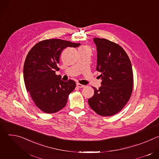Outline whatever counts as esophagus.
Returning a JSON list of instances; mask_svg holds the SVG:
<instances>
[{
  "mask_svg": "<svg viewBox=\"0 0 159 159\" xmlns=\"http://www.w3.org/2000/svg\"><path fill=\"white\" fill-rule=\"evenodd\" d=\"M77 87H79V88H83V87H85V85H82V84H79V83H77Z\"/></svg>",
  "mask_w": 159,
  "mask_h": 159,
  "instance_id": "34e87169",
  "label": "esophagus"
}]
</instances>
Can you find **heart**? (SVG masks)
<instances>
[{"label":"heart","mask_w":159,"mask_h":159,"mask_svg":"<svg viewBox=\"0 0 159 159\" xmlns=\"http://www.w3.org/2000/svg\"><path fill=\"white\" fill-rule=\"evenodd\" d=\"M82 48H88V47H82Z\"/></svg>","instance_id":"heart-1"}]
</instances>
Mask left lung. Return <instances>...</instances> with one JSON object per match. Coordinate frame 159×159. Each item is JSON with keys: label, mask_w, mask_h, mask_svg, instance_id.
Masks as SVG:
<instances>
[{"label": "left lung", "mask_w": 159, "mask_h": 159, "mask_svg": "<svg viewBox=\"0 0 159 159\" xmlns=\"http://www.w3.org/2000/svg\"><path fill=\"white\" fill-rule=\"evenodd\" d=\"M97 47L96 70L101 73L102 85L94 88L88 103L97 114L110 116L119 112L133 91V74L130 60L120 45L104 38H94Z\"/></svg>", "instance_id": "obj_1"}]
</instances>
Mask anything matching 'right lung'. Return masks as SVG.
Wrapping results in <instances>:
<instances>
[{
    "mask_svg": "<svg viewBox=\"0 0 159 159\" xmlns=\"http://www.w3.org/2000/svg\"><path fill=\"white\" fill-rule=\"evenodd\" d=\"M80 43L60 39H48L36 43L28 52L24 65V80L35 105L52 114L63 109L69 95L75 88L72 80L64 82L56 75L60 55L66 47L76 48Z\"/></svg>",
    "mask_w": 159,
    "mask_h": 159,
    "instance_id": "1",
    "label": "right lung"
}]
</instances>
